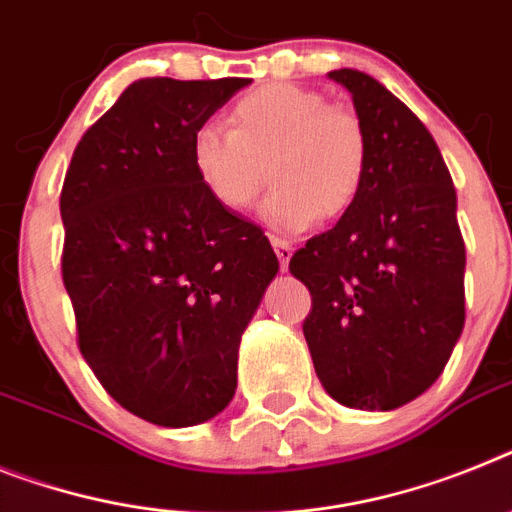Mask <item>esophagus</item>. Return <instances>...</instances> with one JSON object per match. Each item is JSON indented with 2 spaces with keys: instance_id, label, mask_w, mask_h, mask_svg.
<instances>
[{
  "instance_id": "34e87169",
  "label": "esophagus",
  "mask_w": 512,
  "mask_h": 512,
  "mask_svg": "<svg viewBox=\"0 0 512 512\" xmlns=\"http://www.w3.org/2000/svg\"><path fill=\"white\" fill-rule=\"evenodd\" d=\"M270 244H273V249H276L281 270L289 268V260H291V255H294V247H291V242H286V239H278V236H270Z\"/></svg>"
}]
</instances>
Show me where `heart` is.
I'll return each instance as SVG.
<instances>
[{
  "instance_id": "1",
  "label": "heart",
  "mask_w": 512,
  "mask_h": 512,
  "mask_svg": "<svg viewBox=\"0 0 512 512\" xmlns=\"http://www.w3.org/2000/svg\"><path fill=\"white\" fill-rule=\"evenodd\" d=\"M192 169L221 208L247 213L270 179L263 208L278 229L304 231L317 218L343 216L367 182L369 137L362 119L317 90L270 83L234 103L231 130L200 124Z\"/></svg>"
}]
</instances>
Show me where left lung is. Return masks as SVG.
Returning a JSON list of instances; mask_svg holds the SVG:
<instances>
[{
	"label": "left lung",
	"mask_w": 512,
	"mask_h": 512,
	"mask_svg": "<svg viewBox=\"0 0 512 512\" xmlns=\"http://www.w3.org/2000/svg\"><path fill=\"white\" fill-rule=\"evenodd\" d=\"M369 137L362 192L291 257L309 289L302 330L330 398L390 411L442 375L466 320V244L435 137L375 77L333 70Z\"/></svg>",
	"instance_id": "left-lung-1"
}]
</instances>
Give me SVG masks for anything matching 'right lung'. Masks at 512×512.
Segmentation results:
<instances>
[{
  "label": "right lung",
  "instance_id": "obj_1",
  "mask_svg": "<svg viewBox=\"0 0 512 512\" xmlns=\"http://www.w3.org/2000/svg\"><path fill=\"white\" fill-rule=\"evenodd\" d=\"M249 80L145 77L83 135L64 176L62 281L106 393L158 427L221 414L278 257L203 190L192 135Z\"/></svg>",
  "mask_w": 512,
  "mask_h": 512
}]
</instances>
